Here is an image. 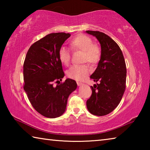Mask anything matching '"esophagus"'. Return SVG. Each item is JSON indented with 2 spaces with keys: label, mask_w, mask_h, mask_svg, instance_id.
<instances>
[{
  "label": "esophagus",
  "mask_w": 150,
  "mask_h": 150,
  "mask_svg": "<svg viewBox=\"0 0 150 150\" xmlns=\"http://www.w3.org/2000/svg\"><path fill=\"white\" fill-rule=\"evenodd\" d=\"M77 85H78V86H81V85H83V83L79 82V81H77Z\"/></svg>",
  "instance_id": "1"
}]
</instances>
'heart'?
<instances>
[{
    "label": "heart",
    "mask_w": 150,
    "mask_h": 150,
    "mask_svg": "<svg viewBox=\"0 0 150 150\" xmlns=\"http://www.w3.org/2000/svg\"><path fill=\"white\" fill-rule=\"evenodd\" d=\"M70 47L73 51H81V62H87L95 65L99 62L101 57V49L97 44H93V40L88 35L79 34L70 41ZM59 59L63 65H68L71 61V52L69 49L62 47L59 50ZM90 71L86 64L72 66L67 71V75L76 81H81Z\"/></svg>",
    "instance_id": "obj_1"
}]
</instances>
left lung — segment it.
<instances>
[{
  "mask_svg": "<svg viewBox=\"0 0 150 150\" xmlns=\"http://www.w3.org/2000/svg\"><path fill=\"white\" fill-rule=\"evenodd\" d=\"M100 44L101 57L90 78L100 81L92 88V95L87 100L88 110L93 115L105 116L117 107L126 88V66L118 45L105 33L87 30Z\"/></svg>",
  "mask_w": 150,
  "mask_h": 150,
  "instance_id": "obj_1",
  "label": "left lung"
}]
</instances>
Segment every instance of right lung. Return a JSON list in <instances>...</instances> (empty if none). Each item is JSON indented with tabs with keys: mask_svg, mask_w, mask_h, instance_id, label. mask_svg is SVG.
Masks as SVG:
<instances>
[{
	"mask_svg": "<svg viewBox=\"0 0 150 150\" xmlns=\"http://www.w3.org/2000/svg\"><path fill=\"white\" fill-rule=\"evenodd\" d=\"M71 34L52 33L34 43L28 51L23 66L24 89L33 107L45 117L55 118L65 111L68 97L77 83L64 77L59 50ZM54 82L58 83L55 87Z\"/></svg>",
	"mask_w": 150,
	"mask_h": 150,
	"instance_id": "obj_1",
	"label": "right lung"
}]
</instances>
